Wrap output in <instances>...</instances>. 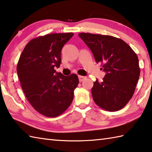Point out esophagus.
<instances>
[{
	"instance_id": "obj_1",
	"label": "esophagus",
	"mask_w": 152,
	"mask_h": 152,
	"mask_svg": "<svg viewBox=\"0 0 152 152\" xmlns=\"http://www.w3.org/2000/svg\"><path fill=\"white\" fill-rule=\"evenodd\" d=\"M85 79H86V77H85L81 76V75H79V81H80V82L83 81Z\"/></svg>"
}]
</instances>
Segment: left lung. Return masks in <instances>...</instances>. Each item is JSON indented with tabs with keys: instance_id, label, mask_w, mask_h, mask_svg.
<instances>
[{
	"instance_id": "left-lung-1",
	"label": "left lung",
	"mask_w": 152,
	"mask_h": 152,
	"mask_svg": "<svg viewBox=\"0 0 152 152\" xmlns=\"http://www.w3.org/2000/svg\"><path fill=\"white\" fill-rule=\"evenodd\" d=\"M79 36L106 72L101 83L98 79L94 82L91 93L94 102L107 111L122 109L132 97L140 77L136 53L116 37L90 33H80Z\"/></svg>"
}]
</instances>
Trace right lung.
Listing matches in <instances>:
<instances>
[{
	"instance_id": "obj_1",
	"label": "right lung",
	"mask_w": 152,
	"mask_h": 152,
	"mask_svg": "<svg viewBox=\"0 0 152 152\" xmlns=\"http://www.w3.org/2000/svg\"><path fill=\"white\" fill-rule=\"evenodd\" d=\"M73 33L49 34L28 43L17 64L23 92L36 111L47 117L64 113L73 101L79 84L76 74L57 73L61 62V51Z\"/></svg>"
}]
</instances>
